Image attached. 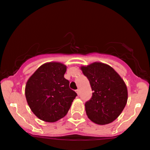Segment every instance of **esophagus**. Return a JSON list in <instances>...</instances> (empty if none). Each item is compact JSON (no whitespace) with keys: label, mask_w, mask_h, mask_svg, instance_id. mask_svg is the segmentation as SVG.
<instances>
[{"label":"esophagus","mask_w":150,"mask_h":150,"mask_svg":"<svg viewBox=\"0 0 150 150\" xmlns=\"http://www.w3.org/2000/svg\"><path fill=\"white\" fill-rule=\"evenodd\" d=\"M75 92H76L77 94H78V95H80V90H78H78H75Z\"/></svg>","instance_id":"obj_1"}]
</instances>
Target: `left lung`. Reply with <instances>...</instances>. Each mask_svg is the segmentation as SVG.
Instances as JSON below:
<instances>
[{"label": "left lung", "instance_id": "1", "mask_svg": "<svg viewBox=\"0 0 150 150\" xmlns=\"http://www.w3.org/2000/svg\"><path fill=\"white\" fill-rule=\"evenodd\" d=\"M93 91L85 103L88 118L98 125L109 124L118 117L127 101V89L124 80L110 65L94 62L81 67Z\"/></svg>", "mask_w": 150, "mask_h": 150}]
</instances>
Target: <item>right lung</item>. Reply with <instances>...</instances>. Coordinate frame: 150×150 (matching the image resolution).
Segmentation results:
<instances>
[{
	"label": "right lung",
	"mask_w": 150,
	"mask_h": 150,
	"mask_svg": "<svg viewBox=\"0 0 150 150\" xmlns=\"http://www.w3.org/2000/svg\"><path fill=\"white\" fill-rule=\"evenodd\" d=\"M66 66L60 62L43 64L31 75L25 85V98L39 119L54 122L65 117L77 93L64 78Z\"/></svg>",
	"instance_id": "add662e5"
}]
</instances>
